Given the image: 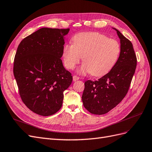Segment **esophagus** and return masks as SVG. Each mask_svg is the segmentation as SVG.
Masks as SVG:
<instances>
[{"instance_id":"obj_1","label":"esophagus","mask_w":152,"mask_h":152,"mask_svg":"<svg viewBox=\"0 0 152 152\" xmlns=\"http://www.w3.org/2000/svg\"><path fill=\"white\" fill-rule=\"evenodd\" d=\"M79 79V77L77 75H73V81H77Z\"/></svg>"}]
</instances>
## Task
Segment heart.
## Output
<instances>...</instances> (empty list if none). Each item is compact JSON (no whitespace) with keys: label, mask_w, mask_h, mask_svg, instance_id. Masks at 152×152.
Here are the masks:
<instances>
[{"label":"heart","mask_w":152,"mask_h":152,"mask_svg":"<svg viewBox=\"0 0 152 152\" xmlns=\"http://www.w3.org/2000/svg\"><path fill=\"white\" fill-rule=\"evenodd\" d=\"M73 43L65 44L62 56L64 65L73 69L82 56L84 63L78 68L81 75L92 73L102 76L108 73L116 63L121 53L118 41L108 39L98 32L80 33L73 37Z\"/></svg>","instance_id":"heart-1"}]
</instances>
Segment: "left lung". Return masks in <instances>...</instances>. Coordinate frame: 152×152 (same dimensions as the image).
<instances>
[{"label":"left lung","instance_id":"1","mask_svg":"<svg viewBox=\"0 0 152 152\" xmlns=\"http://www.w3.org/2000/svg\"><path fill=\"white\" fill-rule=\"evenodd\" d=\"M121 40L120 56L108 73L98 80H87L82 94L84 107L95 115H103L115 108L125 97L137 65V58L131 41L116 28Z\"/></svg>","mask_w":152,"mask_h":152}]
</instances>
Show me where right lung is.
Listing matches in <instances>:
<instances>
[{
    "label": "right lung",
    "mask_w": 152,
    "mask_h": 152,
    "mask_svg": "<svg viewBox=\"0 0 152 152\" xmlns=\"http://www.w3.org/2000/svg\"><path fill=\"white\" fill-rule=\"evenodd\" d=\"M70 29L42 28L21 40L14 60L13 73L23 102L42 116L62 107L63 92L72 82L61 58L64 37Z\"/></svg>",
    "instance_id": "add662e5"
}]
</instances>
